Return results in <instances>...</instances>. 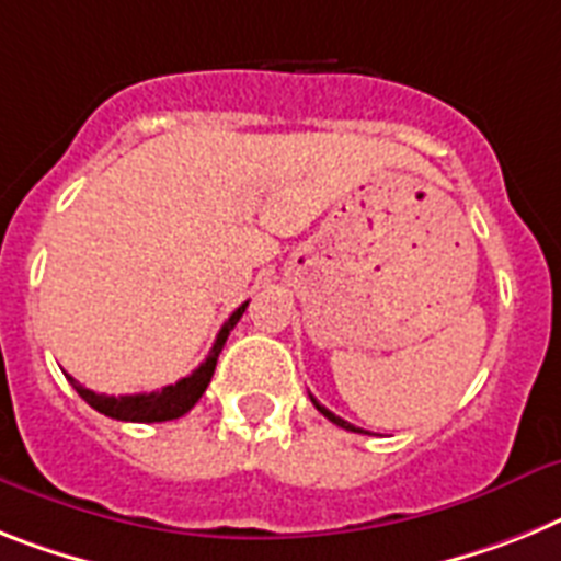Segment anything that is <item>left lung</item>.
<instances>
[{
  "label": "left lung",
  "instance_id": "left-lung-1",
  "mask_svg": "<svg viewBox=\"0 0 561 561\" xmlns=\"http://www.w3.org/2000/svg\"><path fill=\"white\" fill-rule=\"evenodd\" d=\"M310 402L317 404V411H319V413H322V416H324V419H331L333 425H339V427H345V431H353V433H365V431H362V427L351 425V422H345V419H342V416H336V413H333V411H328V408H324V404H319V402H317V399H313V397H310Z\"/></svg>",
  "mask_w": 561,
  "mask_h": 561
}]
</instances>
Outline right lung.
<instances>
[{"mask_svg":"<svg viewBox=\"0 0 561 561\" xmlns=\"http://www.w3.org/2000/svg\"><path fill=\"white\" fill-rule=\"evenodd\" d=\"M244 308H248V302L239 305V308L230 313L228 322L222 324V331L216 333V342L214 347H210L208 356H205V362H202L199 368L193 370L191 376L179 379L176 385H168V388L153 390V393L105 397V393H93V390L82 388L73 376H68V382L73 385V390H77L84 402L91 404L93 411L105 413V416L111 419H119V422H168V419L185 416L193 404L199 402L205 388L210 385V376H214L216 370V359H219V353H222L225 342H228V333L233 331L239 319H242Z\"/></svg>","mask_w":561,"mask_h":561,"instance_id":"obj_1","label":"right lung"}]
</instances>
